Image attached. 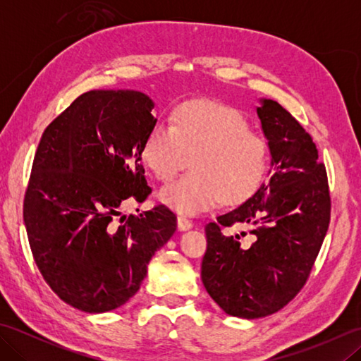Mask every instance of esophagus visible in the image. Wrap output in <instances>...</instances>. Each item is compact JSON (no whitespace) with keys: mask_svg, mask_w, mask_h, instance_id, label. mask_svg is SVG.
<instances>
[{"mask_svg":"<svg viewBox=\"0 0 361 361\" xmlns=\"http://www.w3.org/2000/svg\"><path fill=\"white\" fill-rule=\"evenodd\" d=\"M176 225H178L180 231H186V229L192 228V221H190L188 217L185 216H178L176 217Z\"/></svg>","mask_w":361,"mask_h":361,"instance_id":"esophagus-1","label":"esophagus"}]
</instances>
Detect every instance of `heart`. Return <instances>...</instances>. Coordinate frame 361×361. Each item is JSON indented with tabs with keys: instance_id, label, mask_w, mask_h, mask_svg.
Segmentation results:
<instances>
[{
	"instance_id": "1",
	"label": "heart",
	"mask_w": 361,
	"mask_h": 361,
	"mask_svg": "<svg viewBox=\"0 0 361 361\" xmlns=\"http://www.w3.org/2000/svg\"><path fill=\"white\" fill-rule=\"evenodd\" d=\"M190 158L194 172L161 189L159 200L175 212L197 216L255 192L268 145L233 106L194 101L173 111L172 126L157 122L142 144L144 163L159 181L173 180Z\"/></svg>"
}]
</instances>
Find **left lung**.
Wrapping results in <instances>:
<instances>
[{
  "mask_svg": "<svg viewBox=\"0 0 361 361\" xmlns=\"http://www.w3.org/2000/svg\"><path fill=\"white\" fill-rule=\"evenodd\" d=\"M268 140L271 176L247 202L206 225L202 281L228 315L262 318L281 310L307 282L331 221L327 173L312 136L271 101L256 109ZM252 226V245L221 227ZM247 233H242L245 235Z\"/></svg>",
  "mask_w": 361,
  "mask_h": 361,
  "instance_id": "obj_1",
  "label": "left lung"
}]
</instances>
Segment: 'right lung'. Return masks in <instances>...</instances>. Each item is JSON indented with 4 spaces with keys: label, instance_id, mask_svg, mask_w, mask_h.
Returning <instances> with one entry per match:
<instances>
[{
    "label": "right lung",
    "instance_id": "right-lung-1",
    "mask_svg": "<svg viewBox=\"0 0 361 361\" xmlns=\"http://www.w3.org/2000/svg\"><path fill=\"white\" fill-rule=\"evenodd\" d=\"M153 105L141 91H88L37 147L23 204L29 245L54 293L82 312L126 304L176 229L164 204L118 220L126 200L152 192L141 161Z\"/></svg>",
    "mask_w": 361,
    "mask_h": 361
}]
</instances>
